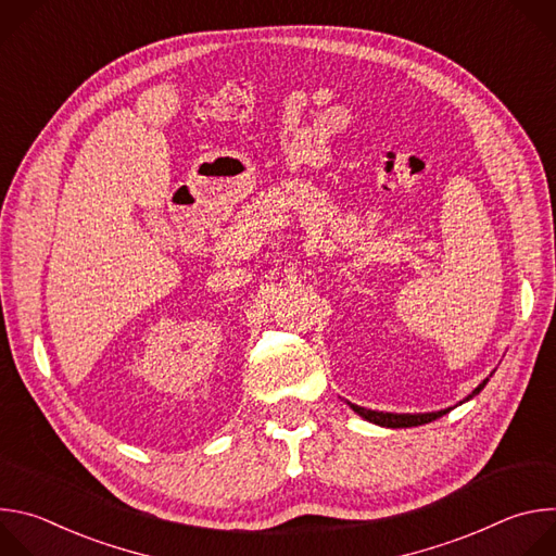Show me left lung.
Wrapping results in <instances>:
<instances>
[{"label": "left lung", "instance_id": "1", "mask_svg": "<svg viewBox=\"0 0 556 556\" xmlns=\"http://www.w3.org/2000/svg\"><path fill=\"white\" fill-rule=\"evenodd\" d=\"M486 382H489V378L475 389L468 399H472V395H478L484 387H486ZM350 407L358 414V416H363L365 420H369V422H374V425H380V427H391V429H401V427H418V425H427V422H431V420H435V418H440V416H444L448 409H444V412H435V414H382V412H371V409H365V407H358V405H352L350 403Z\"/></svg>", "mask_w": 556, "mask_h": 556}]
</instances>
